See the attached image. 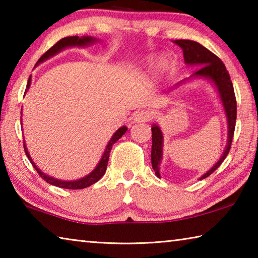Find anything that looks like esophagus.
<instances>
[{"label": "esophagus", "mask_w": 258, "mask_h": 258, "mask_svg": "<svg viewBox=\"0 0 258 258\" xmlns=\"http://www.w3.org/2000/svg\"><path fill=\"white\" fill-rule=\"evenodd\" d=\"M154 118V113L150 110H140L134 116V121L137 123H145V121H149Z\"/></svg>", "instance_id": "obj_1"}]
</instances>
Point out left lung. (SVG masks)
<instances>
[{"mask_svg":"<svg viewBox=\"0 0 258 258\" xmlns=\"http://www.w3.org/2000/svg\"><path fill=\"white\" fill-rule=\"evenodd\" d=\"M175 44L181 47L183 50V56L186 64L190 66H200L197 72L194 73L191 77H205L211 80L214 85L216 86L220 94V98L223 104L226 119H228V143L223 152V155L220 160L209 169L207 173L199 178L208 177L211 174L220 167V165L223 163V160L228 156L231 145H232V139L234 134L235 127V119H237V100H235L233 84L230 80V75L224 63L222 60L215 55L213 52L209 51L206 47L203 46L199 43L190 40H176L174 41ZM152 131V147H151V164L152 168L156 173V175L160 177L159 174V165L161 158H163V133L159 128L158 125L154 124L151 127Z\"/></svg>","mask_w":258,"mask_h":258,"instance_id":"left-lung-1","label":"left lung"}]
</instances>
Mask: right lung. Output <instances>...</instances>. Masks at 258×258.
Here are the masks:
<instances>
[{
    "label": "right lung",
    "instance_id": "obj_1",
    "mask_svg": "<svg viewBox=\"0 0 258 258\" xmlns=\"http://www.w3.org/2000/svg\"><path fill=\"white\" fill-rule=\"evenodd\" d=\"M94 42H97V38H93L91 36H83V37L68 36V37H63V38H61L60 41L56 42L55 44L51 47V49L47 50L45 53L43 54L40 59H38L36 64L43 62V61H45L46 59L51 58V56L55 55L56 53H59L60 51L67 49V47L85 46V45L92 44V43H94ZM30 81H32V78L29 77L26 92H27V90L29 89ZM126 131H127V127H126V126H121L120 128L116 131L115 134H113L112 138L110 139V141L108 142V146L106 148V150H104L101 159H100V161H99V164L97 165V167H95L93 171L89 174V175H86L85 177H82V178H80V180H76V181H61V180H56V178H54V177H51L49 175H46V174H44V173L40 171V168H37V166L35 165V163L32 160V158H30L29 152L27 151V148H26V145H25V141H24V149H25L26 155H27V157H28L29 161L34 166L35 171L38 173V175H40L43 178V180L49 183V184L59 186V187H63V189H72V190L84 189V187H87V186L94 184L95 182H98L100 178H101L104 175V173H106V171H107L109 154H110V150L112 149L113 143L118 141V140L125 134Z\"/></svg>",
    "mask_w": 258,
    "mask_h": 258
}]
</instances>
